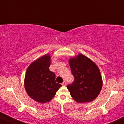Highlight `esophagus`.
Masks as SVG:
<instances>
[{
  "label": "esophagus",
  "instance_id": "esophagus-1",
  "mask_svg": "<svg viewBox=\"0 0 124 124\" xmlns=\"http://www.w3.org/2000/svg\"><path fill=\"white\" fill-rule=\"evenodd\" d=\"M62 85H63V86H65V85H66V82L65 81H64L63 82V83H62Z\"/></svg>",
  "mask_w": 124,
  "mask_h": 124
}]
</instances>
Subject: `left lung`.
I'll return each instance as SVG.
<instances>
[{
    "label": "left lung",
    "instance_id": "obj_1",
    "mask_svg": "<svg viewBox=\"0 0 124 124\" xmlns=\"http://www.w3.org/2000/svg\"><path fill=\"white\" fill-rule=\"evenodd\" d=\"M69 63L74 80L67 88L73 99L78 103L93 101L102 88L99 68L91 59L81 54L70 58Z\"/></svg>",
    "mask_w": 124,
    "mask_h": 124
}]
</instances>
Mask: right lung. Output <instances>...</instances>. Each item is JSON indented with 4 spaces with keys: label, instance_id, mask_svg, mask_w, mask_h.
I'll return each instance as SVG.
<instances>
[{
    "label": "right lung",
    "instance_id": "1",
    "mask_svg": "<svg viewBox=\"0 0 124 124\" xmlns=\"http://www.w3.org/2000/svg\"><path fill=\"white\" fill-rule=\"evenodd\" d=\"M51 56L46 54L32 62L27 69L24 79L26 93L40 103L48 102L54 97L62 85L56 83L55 74L49 69Z\"/></svg>",
    "mask_w": 124,
    "mask_h": 124
}]
</instances>
